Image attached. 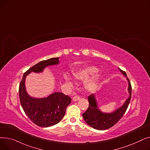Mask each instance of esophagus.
Instances as JSON below:
<instances>
[{
  "label": "esophagus",
  "instance_id": "1",
  "mask_svg": "<svg viewBox=\"0 0 150 150\" xmlns=\"http://www.w3.org/2000/svg\"><path fill=\"white\" fill-rule=\"evenodd\" d=\"M80 99V97L79 96H74V98H73V101H78V100H79Z\"/></svg>",
  "mask_w": 150,
  "mask_h": 150
}]
</instances>
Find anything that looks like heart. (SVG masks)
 <instances>
[{
	"label": "heart",
	"mask_w": 150,
	"mask_h": 150,
	"mask_svg": "<svg viewBox=\"0 0 150 150\" xmlns=\"http://www.w3.org/2000/svg\"><path fill=\"white\" fill-rule=\"evenodd\" d=\"M98 69L96 67L92 66H86L75 71L73 73V75L76 80L83 81L87 80L88 78L94 74V75H93L94 76L91 78L86 84V88L89 91H94L99 88L101 84V81L102 80V76L100 74H97L95 75L97 72H98ZM64 78L68 83H72L69 76L66 75Z\"/></svg>",
	"instance_id": "heart-1"
}]
</instances>
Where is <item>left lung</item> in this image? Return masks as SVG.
<instances>
[{
  "label": "left lung",
  "instance_id": "left-lung-1",
  "mask_svg": "<svg viewBox=\"0 0 150 150\" xmlns=\"http://www.w3.org/2000/svg\"><path fill=\"white\" fill-rule=\"evenodd\" d=\"M120 72L123 75L127 77V74L125 71L119 69ZM128 81V92L129 96L126 100L125 103L120 108L111 113H103L98 109L97 106V101L94 94H91L88 97L89 107L86 112L83 114V119L92 128L98 130H105L111 128L115 125L122 116L125 113L128 107L131 98L132 88L131 84L128 78H127Z\"/></svg>",
  "mask_w": 150,
  "mask_h": 150
}]
</instances>
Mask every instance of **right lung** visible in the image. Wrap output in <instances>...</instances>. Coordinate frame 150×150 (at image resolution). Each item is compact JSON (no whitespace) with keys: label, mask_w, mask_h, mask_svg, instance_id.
<instances>
[{"label":"right lung","mask_w":150,"mask_h":150,"mask_svg":"<svg viewBox=\"0 0 150 150\" xmlns=\"http://www.w3.org/2000/svg\"><path fill=\"white\" fill-rule=\"evenodd\" d=\"M59 64V58H53L38 62L24 73L19 84V96L21 106L25 114L36 125L49 127L59 122L71 103V98L62 92H54L44 98L30 97L25 90V80L31 72H41L47 66Z\"/></svg>","instance_id":"right-lung-1"}]
</instances>
